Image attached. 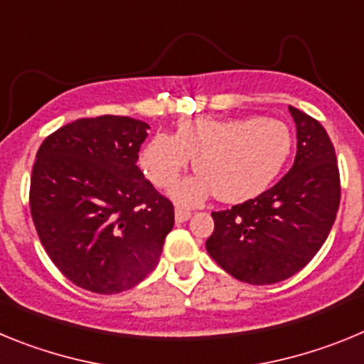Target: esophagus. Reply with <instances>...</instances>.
<instances>
[{
	"mask_svg": "<svg viewBox=\"0 0 364 364\" xmlns=\"http://www.w3.org/2000/svg\"><path fill=\"white\" fill-rule=\"evenodd\" d=\"M189 217H191V211L186 210V208H180V205H176V208H175L176 222H186Z\"/></svg>",
	"mask_w": 364,
	"mask_h": 364,
	"instance_id": "obj_1",
	"label": "esophagus"
}]
</instances>
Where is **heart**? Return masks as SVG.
Returning <instances> with one entry per match:
<instances>
[{
    "label": "heart",
    "mask_w": 364,
    "mask_h": 364,
    "mask_svg": "<svg viewBox=\"0 0 364 364\" xmlns=\"http://www.w3.org/2000/svg\"><path fill=\"white\" fill-rule=\"evenodd\" d=\"M291 133L277 118H189L173 134L159 133L140 154V166L159 188H169L193 159L197 173L173 191L184 204L213 191L240 202L264 191L291 154Z\"/></svg>",
    "instance_id": "heart-1"
}]
</instances>
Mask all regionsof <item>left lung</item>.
Returning a JSON list of instances; mask_svg holds the SVG:
<instances>
[{
	"instance_id": "8db88e82",
	"label": "left lung",
	"mask_w": 364,
	"mask_h": 364,
	"mask_svg": "<svg viewBox=\"0 0 364 364\" xmlns=\"http://www.w3.org/2000/svg\"><path fill=\"white\" fill-rule=\"evenodd\" d=\"M297 127L294 166L259 197L213 211L205 250L224 272L247 284L290 279L314 259L341 202L333 144L319 122L290 107Z\"/></svg>"
}]
</instances>
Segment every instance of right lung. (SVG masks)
I'll list each match as a JSON object with an SVG mask.
<instances>
[{
    "label": "right lung",
    "instance_id": "right-lung-1",
    "mask_svg": "<svg viewBox=\"0 0 364 364\" xmlns=\"http://www.w3.org/2000/svg\"><path fill=\"white\" fill-rule=\"evenodd\" d=\"M149 125L129 117L80 118L45 138L28 204L60 272L83 290H129L156 268L175 210L140 171Z\"/></svg>",
    "mask_w": 364,
    "mask_h": 364
}]
</instances>
